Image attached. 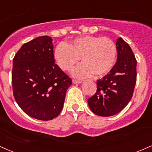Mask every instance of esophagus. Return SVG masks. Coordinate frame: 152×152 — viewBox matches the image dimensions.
<instances>
[{
    "instance_id": "esophagus-1",
    "label": "esophagus",
    "mask_w": 152,
    "mask_h": 152,
    "mask_svg": "<svg viewBox=\"0 0 152 152\" xmlns=\"http://www.w3.org/2000/svg\"><path fill=\"white\" fill-rule=\"evenodd\" d=\"M82 81L81 80H76V79H73V83H81Z\"/></svg>"
}]
</instances>
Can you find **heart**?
<instances>
[{"label":"heart","instance_id":"b5f03b06","mask_svg":"<svg viewBox=\"0 0 152 152\" xmlns=\"http://www.w3.org/2000/svg\"><path fill=\"white\" fill-rule=\"evenodd\" d=\"M117 56L118 48L112 39L94 36L76 38L68 45L61 42L54 51L56 61L64 71L71 70L81 57L83 63L72 71L78 78L107 74L114 66Z\"/></svg>","mask_w":152,"mask_h":152}]
</instances>
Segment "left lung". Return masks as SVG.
I'll return each mask as SVG.
<instances>
[{
    "instance_id": "8db88e82",
    "label": "left lung",
    "mask_w": 152,
    "mask_h": 152,
    "mask_svg": "<svg viewBox=\"0 0 152 152\" xmlns=\"http://www.w3.org/2000/svg\"><path fill=\"white\" fill-rule=\"evenodd\" d=\"M117 62L110 72L97 81V91L88 99L92 112L108 117L125 108L132 97L137 81V60L129 45L117 39Z\"/></svg>"
}]
</instances>
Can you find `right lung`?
<instances>
[{"mask_svg":"<svg viewBox=\"0 0 152 152\" xmlns=\"http://www.w3.org/2000/svg\"><path fill=\"white\" fill-rule=\"evenodd\" d=\"M12 64V92L20 108L37 120L57 117L72 81L54 64L52 38L41 36L25 43Z\"/></svg>","mask_w":152,"mask_h":152,"instance_id":"1","label":"right lung"}]
</instances>
